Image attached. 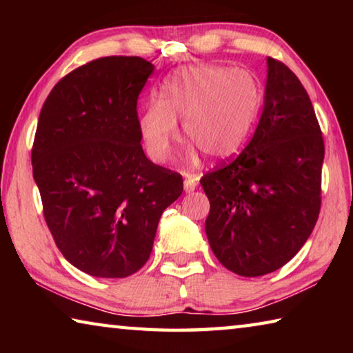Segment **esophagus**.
Listing matches in <instances>:
<instances>
[{"instance_id": "34e87169", "label": "esophagus", "mask_w": 353, "mask_h": 353, "mask_svg": "<svg viewBox=\"0 0 353 353\" xmlns=\"http://www.w3.org/2000/svg\"><path fill=\"white\" fill-rule=\"evenodd\" d=\"M196 187H198V179H196V177H187L183 181L185 193H191V191L196 190Z\"/></svg>"}]
</instances>
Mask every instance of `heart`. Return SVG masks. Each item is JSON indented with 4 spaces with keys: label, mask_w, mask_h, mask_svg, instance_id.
<instances>
[{
    "label": "heart",
    "mask_w": 353,
    "mask_h": 353,
    "mask_svg": "<svg viewBox=\"0 0 353 353\" xmlns=\"http://www.w3.org/2000/svg\"><path fill=\"white\" fill-rule=\"evenodd\" d=\"M260 110V90L243 70L204 63L172 73L162 99H152L139 118V130L149 159L162 163L179 140L176 119H182L190 155L196 149L213 160L236 154L246 143Z\"/></svg>",
    "instance_id": "b5f03b06"
}]
</instances>
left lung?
Wrapping results in <instances>:
<instances>
[{
    "label": "left lung",
    "mask_w": 353,
    "mask_h": 353,
    "mask_svg": "<svg viewBox=\"0 0 353 353\" xmlns=\"http://www.w3.org/2000/svg\"><path fill=\"white\" fill-rule=\"evenodd\" d=\"M263 113L234 162L201 179L205 234L221 265L259 277L286 265L312 235L321 210L324 140L305 88L268 57Z\"/></svg>",
    "instance_id": "obj_1"
}]
</instances>
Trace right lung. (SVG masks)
I'll return each mask as SVG.
<instances>
[{"label":"right lung","mask_w":353,"mask_h":353,"mask_svg":"<svg viewBox=\"0 0 353 353\" xmlns=\"http://www.w3.org/2000/svg\"><path fill=\"white\" fill-rule=\"evenodd\" d=\"M152 73L141 57H101L59 81L41 107L31 159L45 221L65 259L93 277L139 271L183 191L182 176L140 145L137 99Z\"/></svg>","instance_id":"1"}]
</instances>
